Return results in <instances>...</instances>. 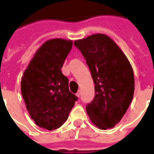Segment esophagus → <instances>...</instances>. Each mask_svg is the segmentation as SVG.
I'll list each match as a JSON object with an SVG mask.
<instances>
[{
    "label": "esophagus",
    "instance_id": "34e87169",
    "mask_svg": "<svg viewBox=\"0 0 154 154\" xmlns=\"http://www.w3.org/2000/svg\"><path fill=\"white\" fill-rule=\"evenodd\" d=\"M80 95H81V91H80V90H79L78 91H77V93L76 94V96H77V97H80Z\"/></svg>",
    "mask_w": 154,
    "mask_h": 154
}]
</instances>
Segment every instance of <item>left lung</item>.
Returning <instances> with one entry per match:
<instances>
[{
	"label": "left lung",
	"mask_w": 154,
	"mask_h": 154,
	"mask_svg": "<svg viewBox=\"0 0 154 154\" xmlns=\"http://www.w3.org/2000/svg\"><path fill=\"white\" fill-rule=\"evenodd\" d=\"M87 61L95 84V98L86 107L91 121L100 129L113 128L132 101L134 77L132 66L115 41L95 34L74 41Z\"/></svg>",
	"instance_id": "8db88e82"
}]
</instances>
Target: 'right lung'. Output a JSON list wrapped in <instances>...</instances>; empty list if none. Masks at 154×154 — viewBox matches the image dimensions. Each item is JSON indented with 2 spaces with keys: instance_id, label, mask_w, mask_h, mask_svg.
<instances>
[{
  "instance_id": "right-lung-1",
  "label": "right lung",
  "mask_w": 154,
  "mask_h": 154,
  "mask_svg": "<svg viewBox=\"0 0 154 154\" xmlns=\"http://www.w3.org/2000/svg\"><path fill=\"white\" fill-rule=\"evenodd\" d=\"M72 47V41L51 38L34 55L21 78L26 109L38 126L54 130L68 118L77 97L68 88L61 68Z\"/></svg>"
}]
</instances>
